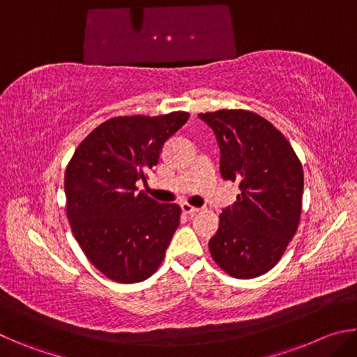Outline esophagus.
<instances>
[{"instance_id": "esophagus-1", "label": "esophagus", "mask_w": 357, "mask_h": 357, "mask_svg": "<svg viewBox=\"0 0 357 357\" xmlns=\"http://www.w3.org/2000/svg\"><path fill=\"white\" fill-rule=\"evenodd\" d=\"M181 209H183V213H185V214H197L198 211H200V208L192 206V204H189V203L181 204Z\"/></svg>"}]
</instances>
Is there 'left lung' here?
Returning a JSON list of instances; mask_svg holds the SVG:
<instances>
[{"instance_id":"1","label":"left lung","mask_w":357,"mask_h":357,"mask_svg":"<svg viewBox=\"0 0 357 357\" xmlns=\"http://www.w3.org/2000/svg\"><path fill=\"white\" fill-rule=\"evenodd\" d=\"M220 148V173L239 183L209 241L214 261L236 279H253L279 263L299 225L304 172L282 132L247 110L200 113Z\"/></svg>"}]
</instances>
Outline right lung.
Here are the masks:
<instances>
[{
	"label": "right lung",
	"mask_w": 357,
	"mask_h": 357,
	"mask_svg": "<svg viewBox=\"0 0 357 357\" xmlns=\"http://www.w3.org/2000/svg\"><path fill=\"white\" fill-rule=\"evenodd\" d=\"M189 113L118 116L78 144L66 168V209L84 255L108 279L146 280L159 268L179 225L181 208L159 203L137 183L159 162L164 143Z\"/></svg>",
	"instance_id": "add662e5"
}]
</instances>
